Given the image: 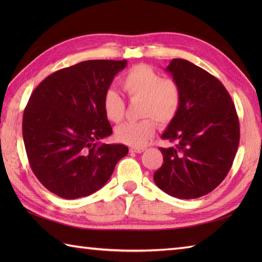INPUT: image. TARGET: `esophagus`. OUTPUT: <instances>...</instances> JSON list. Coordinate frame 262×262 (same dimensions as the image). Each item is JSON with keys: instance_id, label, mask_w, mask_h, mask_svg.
I'll return each mask as SVG.
<instances>
[{"instance_id": "1", "label": "esophagus", "mask_w": 262, "mask_h": 262, "mask_svg": "<svg viewBox=\"0 0 262 262\" xmlns=\"http://www.w3.org/2000/svg\"><path fill=\"white\" fill-rule=\"evenodd\" d=\"M129 151L132 153H142V152L145 151V148H144V147H132Z\"/></svg>"}]
</instances>
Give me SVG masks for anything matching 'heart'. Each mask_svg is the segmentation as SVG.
I'll return each instance as SVG.
<instances>
[{"instance_id": "1", "label": "heart", "mask_w": 262, "mask_h": 262, "mask_svg": "<svg viewBox=\"0 0 262 262\" xmlns=\"http://www.w3.org/2000/svg\"><path fill=\"white\" fill-rule=\"evenodd\" d=\"M120 84L132 101H141L140 113L145 119L125 122L117 127L116 137L127 145L140 147L151 140L157 125H166L174 119L181 104V89L171 77L163 79L146 64H138L128 70ZM104 115L113 122H119L125 115V102L115 90H108L102 100ZM155 119L153 120L152 118Z\"/></svg>"}]
</instances>
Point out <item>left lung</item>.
<instances>
[{"label":"left lung","mask_w":262,"mask_h":262,"mask_svg":"<svg viewBox=\"0 0 262 262\" xmlns=\"http://www.w3.org/2000/svg\"><path fill=\"white\" fill-rule=\"evenodd\" d=\"M166 72L181 89V104L161 136L176 146L160 147L163 164L154 182L172 197L194 199L225 179L240 141V124L224 85L186 59L174 58Z\"/></svg>","instance_id":"left-lung-1"}]
</instances>
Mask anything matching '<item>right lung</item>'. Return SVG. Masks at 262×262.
Returning a JSON list of instances; mask_svg holds the SVG:
<instances>
[{
  "label": "right lung",
  "instance_id": "right-lung-1",
  "mask_svg": "<svg viewBox=\"0 0 262 262\" xmlns=\"http://www.w3.org/2000/svg\"><path fill=\"white\" fill-rule=\"evenodd\" d=\"M127 60H85L47 76L28 101L22 135L29 164L41 185L65 199L85 197L102 188L122 144L99 141L113 134L102 100Z\"/></svg>",
  "mask_w": 262,
  "mask_h": 262
}]
</instances>
